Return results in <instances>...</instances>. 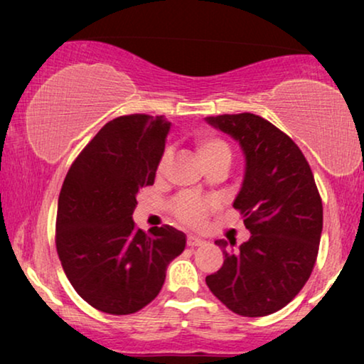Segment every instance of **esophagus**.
<instances>
[{
    "mask_svg": "<svg viewBox=\"0 0 364 364\" xmlns=\"http://www.w3.org/2000/svg\"><path fill=\"white\" fill-rule=\"evenodd\" d=\"M203 243H205V240H203V238H198V237H196V235H188L187 237V245L188 247H200V245H203Z\"/></svg>",
    "mask_w": 364,
    "mask_h": 364,
    "instance_id": "obj_1",
    "label": "esophagus"
}]
</instances>
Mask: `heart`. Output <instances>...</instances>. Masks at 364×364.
<instances>
[{
  "label": "heart",
  "instance_id": "obj_1",
  "mask_svg": "<svg viewBox=\"0 0 364 364\" xmlns=\"http://www.w3.org/2000/svg\"><path fill=\"white\" fill-rule=\"evenodd\" d=\"M193 149L198 161L202 166L210 171L213 167L223 166L228 167L232 162V147L225 139L215 136L210 132H200L193 137ZM172 154L171 151H164L159 159L156 173L157 177L166 176L168 166H171ZM217 208V202L212 198H203L192 196V193H182L171 202V212L176 217V220L182 225L198 228L207 222L208 213Z\"/></svg>",
  "mask_w": 364,
  "mask_h": 364
}]
</instances>
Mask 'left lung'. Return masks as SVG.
<instances>
[{
    "label": "left lung",
    "mask_w": 364,
    "mask_h": 364,
    "mask_svg": "<svg viewBox=\"0 0 364 364\" xmlns=\"http://www.w3.org/2000/svg\"><path fill=\"white\" fill-rule=\"evenodd\" d=\"M235 137L247 171L233 208L248 242L217 240L225 260L205 278L210 291L242 316H267L287 306L310 278L323 228V203L300 147L267 119L250 112L207 117Z\"/></svg>",
    "instance_id": "obj_1"
}]
</instances>
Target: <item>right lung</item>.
<instances>
[{
    "label": "right lung",
    "instance_id": "1",
    "mask_svg": "<svg viewBox=\"0 0 364 364\" xmlns=\"http://www.w3.org/2000/svg\"><path fill=\"white\" fill-rule=\"evenodd\" d=\"M164 117L109 121L69 167L58 200L56 250L77 295L99 311L131 315L159 295L167 265L186 248L176 228L147 233L132 220L137 192L156 178Z\"/></svg>",
    "mask_w": 364,
    "mask_h": 364
}]
</instances>
